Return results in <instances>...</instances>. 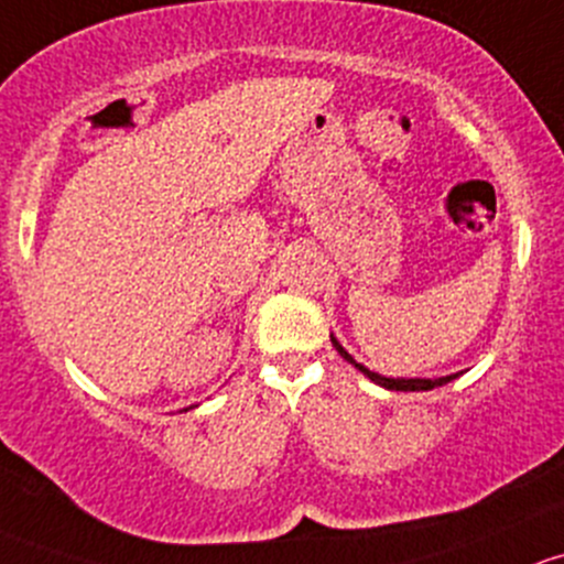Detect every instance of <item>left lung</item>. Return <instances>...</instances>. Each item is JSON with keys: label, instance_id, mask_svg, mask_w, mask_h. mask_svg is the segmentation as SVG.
<instances>
[{"label": "left lung", "instance_id": "8db88e82", "mask_svg": "<svg viewBox=\"0 0 564 564\" xmlns=\"http://www.w3.org/2000/svg\"><path fill=\"white\" fill-rule=\"evenodd\" d=\"M330 341H334V347H336V350H339V356L345 358V361L356 364V361H352L350 352H347L345 347L339 345V341H336V339H330ZM356 369H361L371 382H377V386L388 388V391H432V388L445 386V382L456 380V377H458V375H448V377H440V380H393V377H382V375H377V371H369L367 367H361V364H356Z\"/></svg>", "mask_w": 564, "mask_h": 564}]
</instances>
